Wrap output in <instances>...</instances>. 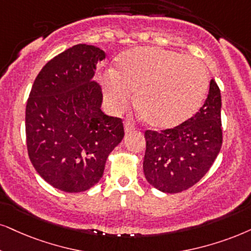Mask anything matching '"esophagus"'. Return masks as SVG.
<instances>
[{"label": "esophagus", "instance_id": "obj_1", "mask_svg": "<svg viewBox=\"0 0 251 251\" xmlns=\"http://www.w3.org/2000/svg\"><path fill=\"white\" fill-rule=\"evenodd\" d=\"M124 128H125V133H129V132L134 131L135 126H134V124H132V123H129V122H126L125 125H124Z\"/></svg>", "mask_w": 251, "mask_h": 251}]
</instances>
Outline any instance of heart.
Here are the masks:
<instances>
[{"label":"heart","mask_w":251,"mask_h":251,"mask_svg":"<svg viewBox=\"0 0 251 251\" xmlns=\"http://www.w3.org/2000/svg\"><path fill=\"white\" fill-rule=\"evenodd\" d=\"M112 111L125 110L135 94L141 119L157 129L174 128L196 115L208 89L201 60L160 47L128 50L116 60L113 75L102 78Z\"/></svg>","instance_id":"heart-1"}]
</instances>
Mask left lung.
<instances>
[{
	"label": "left lung",
	"instance_id": "left-lung-1",
	"mask_svg": "<svg viewBox=\"0 0 251 251\" xmlns=\"http://www.w3.org/2000/svg\"><path fill=\"white\" fill-rule=\"evenodd\" d=\"M144 173L151 185L177 193L198 183L217 158L223 145L221 94L212 78L204 105L182 125L145 132Z\"/></svg>",
	"mask_w": 251,
	"mask_h": 251
}]
</instances>
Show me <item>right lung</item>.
<instances>
[{"label":"right lung","instance_id":"right-lung-1","mask_svg":"<svg viewBox=\"0 0 251 251\" xmlns=\"http://www.w3.org/2000/svg\"><path fill=\"white\" fill-rule=\"evenodd\" d=\"M104 59L96 46H73L44 66L28 95V157L61 191L82 192L100 182L107 156L124 138L123 120L100 110L102 89L94 75Z\"/></svg>","mask_w":251,"mask_h":251}]
</instances>
